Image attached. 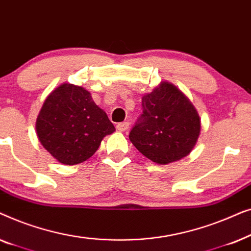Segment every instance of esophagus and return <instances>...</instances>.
Segmentation results:
<instances>
[{
  "label": "esophagus",
  "instance_id": "esophagus-1",
  "mask_svg": "<svg viewBox=\"0 0 251 251\" xmlns=\"http://www.w3.org/2000/svg\"><path fill=\"white\" fill-rule=\"evenodd\" d=\"M116 129H118L119 131H126V130L129 129V122L118 123V125H116Z\"/></svg>",
  "mask_w": 251,
  "mask_h": 251
}]
</instances>
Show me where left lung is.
Masks as SVG:
<instances>
[{"label":"left lung","instance_id":"left-lung-1","mask_svg":"<svg viewBox=\"0 0 251 251\" xmlns=\"http://www.w3.org/2000/svg\"><path fill=\"white\" fill-rule=\"evenodd\" d=\"M143 114L129 139L147 159L168 164L183 159L193 150L200 135V118L193 104L169 82L142 98Z\"/></svg>","mask_w":251,"mask_h":251}]
</instances>
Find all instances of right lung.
Masks as SVG:
<instances>
[{
  "label": "right lung",
  "instance_id": "right-lung-1",
  "mask_svg": "<svg viewBox=\"0 0 251 251\" xmlns=\"http://www.w3.org/2000/svg\"><path fill=\"white\" fill-rule=\"evenodd\" d=\"M114 131L107 114L95 104L90 92L70 83L59 85L48 96L36 120L40 143L67 166L91 157L102 138Z\"/></svg>",
  "mask_w": 251,
  "mask_h": 251
}]
</instances>
